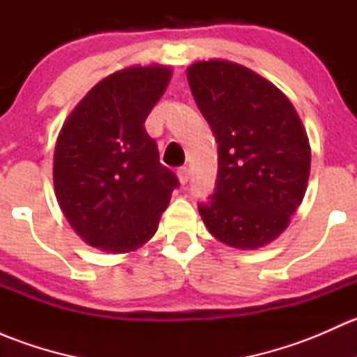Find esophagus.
I'll use <instances>...</instances> for the list:
<instances>
[{
    "label": "esophagus",
    "mask_w": 357,
    "mask_h": 357,
    "mask_svg": "<svg viewBox=\"0 0 357 357\" xmlns=\"http://www.w3.org/2000/svg\"><path fill=\"white\" fill-rule=\"evenodd\" d=\"M178 178H179V183L181 185H186L190 179V169L188 167H179L178 169Z\"/></svg>",
    "instance_id": "obj_1"
}]
</instances>
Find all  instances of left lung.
Segmentation results:
<instances>
[{
    "label": "left lung",
    "mask_w": 357,
    "mask_h": 357,
    "mask_svg": "<svg viewBox=\"0 0 357 357\" xmlns=\"http://www.w3.org/2000/svg\"><path fill=\"white\" fill-rule=\"evenodd\" d=\"M186 75L218 142V179L199 204L202 219L226 245H268L304 199L311 169L304 126L290 100L250 68L208 60Z\"/></svg>",
    "instance_id": "obj_1"
}]
</instances>
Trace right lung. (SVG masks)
<instances>
[{
	"mask_svg": "<svg viewBox=\"0 0 357 357\" xmlns=\"http://www.w3.org/2000/svg\"><path fill=\"white\" fill-rule=\"evenodd\" d=\"M172 70L128 67L102 79L60 131L53 160L56 200L88 245L126 254L155 235L179 181L160 164L145 121Z\"/></svg>",
	"mask_w": 357,
	"mask_h": 357,
	"instance_id": "add662e5",
	"label": "right lung"
}]
</instances>
